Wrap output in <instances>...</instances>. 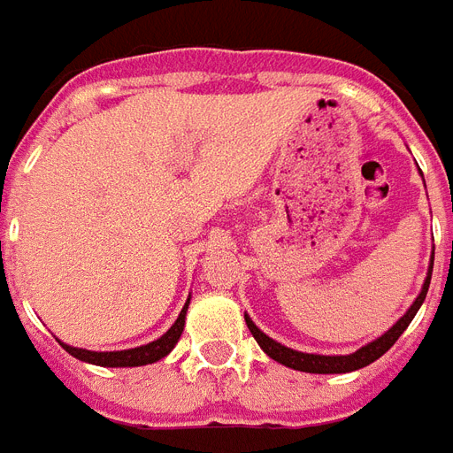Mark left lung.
<instances>
[{
    "mask_svg": "<svg viewBox=\"0 0 453 453\" xmlns=\"http://www.w3.org/2000/svg\"><path fill=\"white\" fill-rule=\"evenodd\" d=\"M430 273H433V262H430L428 278H426V283H423L421 295L416 296V302L411 303V309L407 311L386 334H381L376 342L367 343V346H363V349L356 350V353H350V356H313V353H299V350H292L288 349V346H283V343L273 342V339L264 334L262 329L257 327L248 316H245V325H248V329L257 339V343L262 346L264 353L269 357H273L276 363L285 365V367H292V370L299 372H311V374H343V372L360 370V367H367L370 363L379 360V357L400 339V334H403L404 329H407V325L411 323V318L416 316V311L421 309L423 299L428 295Z\"/></svg>",
    "mask_w": 453,
    "mask_h": 453,
    "instance_id": "left-lung-1",
    "label": "left lung"
}]
</instances>
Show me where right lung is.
Here are the masks:
<instances>
[{
  "label": "right lung",
  "mask_w": 453,
  "mask_h": 453,
  "mask_svg": "<svg viewBox=\"0 0 453 453\" xmlns=\"http://www.w3.org/2000/svg\"><path fill=\"white\" fill-rule=\"evenodd\" d=\"M187 306L189 302L184 303L182 313L175 320V325L165 332L161 339L157 342L147 343V346H140V349H130V350H111V353H96V350H86V349H74V346H67L63 343V349L70 353V356L79 357L83 363L90 365H100V367H140V365H150L157 363L161 357H165L170 350L175 349L177 339L182 336L184 329V316H187Z\"/></svg>",
  "instance_id": "1"
}]
</instances>
